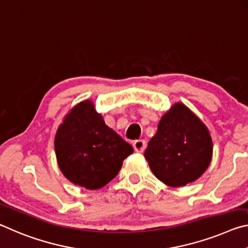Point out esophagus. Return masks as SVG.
<instances>
[{
	"instance_id": "1",
	"label": "esophagus",
	"mask_w": 248,
	"mask_h": 248,
	"mask_svg": "<svg viewBox=\"0 0 248 248\" xmlns=\"http://www.w3.org/2000/svg\"><path fill=\"white\" fill-rule=\"evenodd\" d=\"M134 149L139 153H143L146 148V141L144 140H137L134 141Z\"/></svg>"
}]
</instances>
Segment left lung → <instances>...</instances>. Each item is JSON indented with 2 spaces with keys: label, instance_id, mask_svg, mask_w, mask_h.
I'll return each instance as SVG.
<instances>
[{
  "label": "left lung",
  "instance_id": "left-lung-1",
  "mask_svg": "<svg viewBox=\"0 0 248 248\" xmlns=\"http://www.w3.org/2000/svg\"><path fill=\"white\" fill-rule=\"evenodd\" d=\"M212 151L209 129L185 104L176 103L162 115L144 155L157 179L182 186L203 174Z\"/></svg>",
  "mask_w": 248,
  "mask_h": 248
}]
</instances>
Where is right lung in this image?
Listing matches in <instances>:
<instances>
[{
    "mask_svg": "<svg viewBox=\"0 0 248 248\" xmlns=\"http://www.w3.org/2000/svg\"><path fill=\"white\" fill-rule=\"evenodd\" d=\"M55 151L68 180L95 190L114 179L133 147L105 125L92 101L87 100L77 104L60 124Z\"/></svg>",
    "mask_w": 248,
    "mask_h": 248,
    "instance_id": "obj_1",
    "label": "right lung"
}]
</instances>
